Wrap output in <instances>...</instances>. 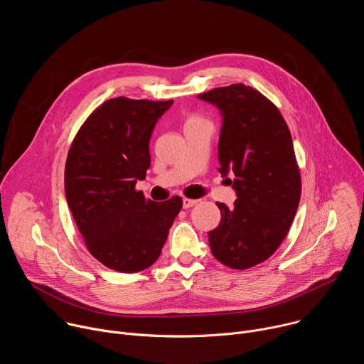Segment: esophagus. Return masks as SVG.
<instances>
[{
	"label": "esophagus",
	"instance_id": "1",
	"mask_svg": "<svg viewBox=\"0 0 364 364\" xmlns=\"http://www.w3.org/2000/svg\"><path fill=\"white\" fill-rule=\"evenodd\" d=\"M197 203H198V200H194V198H188V197L183 198V207H184V209H190V207L196 205Z\"/></svg>",
	"mask_w": 364,
	"mask_h": 364
}]
</instances>
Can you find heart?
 <instances>
[{"instance_id": "heart-1", "label": "heart", "mask_w": 364, "mask_h": 364, "mask_svg": "<svg viewBox=\"0 0 364 364\" xmlns=\"http://www.w3.org/2000/svg\"><path fill=\"white\" fill-rule=\"evenodd\" d=\"M201 121H204L200 115H190L188 118H187V121H186V125H188V124H196V122H201Z\"/></svg>"}]
</instances>
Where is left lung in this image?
Instances as JSON below:
<instances>
[{
    "label": "left lung",
    "instance_id": "left-lung-1",
    "mask_svg": "<svg viewBox=\"0 0 364 364\" xmlns=\"http://www.w3.org/2000/svg\"><path fill=\"white\" fill-rule=\"evenodd\" d=\"M198 97L222 111L219 171L233 173L237 194L230 209L216 203L222 219L209 232L210 249L223 265L249 269L275 253L298 209L301 173L291 132L275 103L252 86L235 83Z\"/></svg>",
    "mask_w": 364,
    "mask_h": 364
}]
</instances>
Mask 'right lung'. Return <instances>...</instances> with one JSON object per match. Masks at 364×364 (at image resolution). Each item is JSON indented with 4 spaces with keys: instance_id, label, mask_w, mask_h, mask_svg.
<instances>
[{
    "instance_id": "right-lung-1",
    "label": "right lung",
    "mask_w": 364,
    "mask_h": 364,
    "mask_svg": "<svg viewBox=\"0 0 364 364\" xmlns=\"http://www.w3.org/2000/svg\"><path fill=\"white\" fill-rule=\"evenodd\" d=\"M173 100L118 96L99 105L75 135L65 167L69 209L90 255L134 274L151 267L183 207L145 198L135 188L151 166L149 138Z\"/></svg>"
}]
</instances>
